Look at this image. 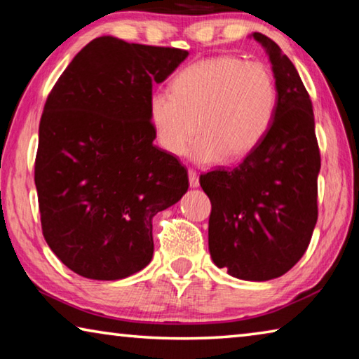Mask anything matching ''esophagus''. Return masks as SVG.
Here are the masks:
<instances>
[{
	"label": "esophagus",
	"mask_w": 359,
	"mask_h": 359,
	"mask_svg": "<svg viewBox=\"0 0 359 359\" xmlns=\"http://www.w3.org/2000/svg\"><path fill=\"white\" fill-rule=\"evenodd\" d=\"M188 179H190V187L196 188L199 185V175L194 169H190V171H188Z\"/></svg>",
	"instance_id": "1"
}]
</instances>
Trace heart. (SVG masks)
Returning <instances> with one entry per match:
<instances>
[{"label": "heart", "mask_w": 359, "mask_h": 359, "mask_svg": "<svg viewBox=\"0 0 359 359\" xmlns=\"http://www.w3.org/2000/svg\"><path fill=\"white\" fill-rule=\"evenodd\" d=\"M277 109L271 71L258 62L223 55L182 69L172 88L151 93L149 111L158 142L172 155L191 145L196 161L212 163L226 155L245 156L263 141Z\"/></svg>", "instance_id": "obj_1"}]
</instances>
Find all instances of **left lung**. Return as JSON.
<instances>
[{"label":"left lung","mask_w":359,"mask_h":359,"mask_svg":"<svg viewBox=\"0 0 359 359\" xmlns=\"http://www.w3.org/2000/svg\"><path fill=\"white\" fill-rule=\"evenodd\" d=\"M266 47L277 87L269 131L239 166L199 175L212 204L209 250L218 267L242 280L288 272L311 244L318 218L321 166L311 96L294 65L274 41Z\"/></svg>","instance_id":"1"}]
</instances>
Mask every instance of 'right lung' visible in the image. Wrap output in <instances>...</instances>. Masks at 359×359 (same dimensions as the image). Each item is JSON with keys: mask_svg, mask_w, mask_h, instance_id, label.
Segmentation results:
<instances>
[{"mask_svg": "<svg viewBox=\"0 0 359 359\" xmlns=\"http://www.w3.org/2000/svg\"><path fill=\"white\" fill-rule=\"evenodd\" d=\"M188 52L101 36L47 96L34 160L41 228L76 274L118 280L154 255L151 220L188 190L179 158L154 145L151 85Z\"/></svg>", "mask_w": 359, "mask_h": 359, "instance_id": "right-lung-1", "label": "right lung"}]
</instances>
